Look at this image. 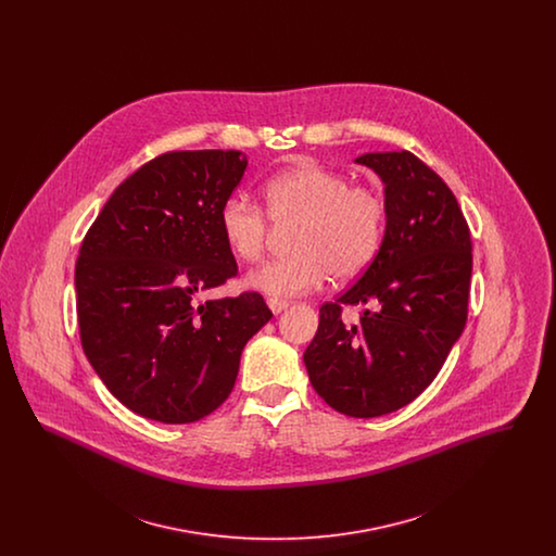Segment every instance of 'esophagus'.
Wrapping results in <instances>:
<instances>
[{"instance_id": "34e87169", "label": "esophagus", "mask_w": 556, "mask_h": 556, "mask_svg": "<svg viewBox=\"0 0 556 556\" xmlns=\"http://www.w3.org/2000/svg\"><path fill=\"white\" fill-rule=\"evenodd\" d=\"M266 304H268V308H270L275 315H279V313H283V311L288 308V302H286V300H277V298H268Z\"/></svg>"}]
</instances>
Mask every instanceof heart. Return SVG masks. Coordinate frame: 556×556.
<instances>
[{
  "mask_svg": "<svg viewBox=\"0 0 556 556\" xmlns=\"http://www.w3.org/2000/svg\"><path fill=\"white\" fill-rule=\"evenodd\" d=\"M266 212L243 195H229L218 211L227 248L241 263H258L277 229H291V256L273 261L248 277V286L270 298L315 291L333 275L350 281L377 258L388 227L386 198L352 184L338 170L298 166L266 181Z\"/></svg>",
  "mask_w": 556,
  "mask_h": 556,
  "instance_id": "heart-1",
  "label": "heart"
}]
</instances>
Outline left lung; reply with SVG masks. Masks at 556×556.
<instances>
[{"mask_svg": "<svg viewBox=\"0 0 556 556\" xmlns=\"http://www.w3.org/2000/svg\"><path fill=\"white\" fill-rule=\"evenodd\" d=\"M356 162L386 184V238L361 279L320 306L304 365L331 408L370 419L413 402L446 363L467 323L473 245L454 193L424 160L402 150ZM356 303L368 311L344 324L343 306Z\"/></svg>", "mask_w": 556, "mask_h": 556, "instance_id": "left-lung-1", "label": "left lung"}]
</instances>
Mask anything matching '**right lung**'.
I'll return each mask as SVG.
<instances>
[{
  "label": "right lung",
  "instance_id": "1",
  "mask_svg": "<svg viewBox=\"0 0 556 556\" xmlns=\"http://www.w3.org/2000/svg\"><path fill=\"white\" fill-rule=\"evenodd\" d=\"M238 150L166 152L114 189L75 268L80 344L110 394L160 424H193L236 386L241 350L273 313L256 291L200 302L238 275L218 211Z\"/></svg>",
  "mask_w": 556,
  "mask_h": 556
}]
</instances>
